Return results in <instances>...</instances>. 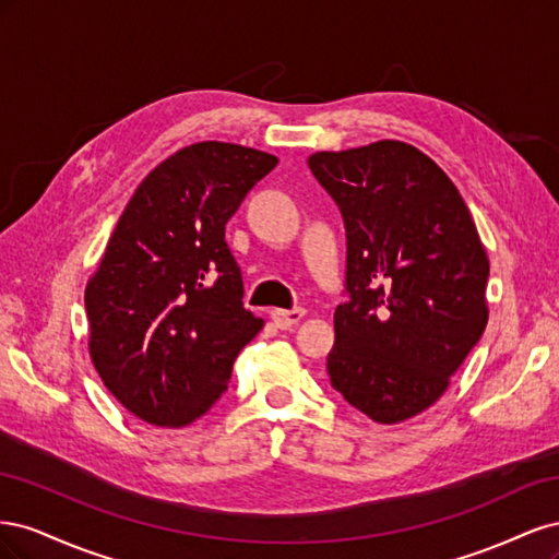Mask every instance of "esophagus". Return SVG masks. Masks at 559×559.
<instances>
[{
	"label": "esophagus",
	"instance_id": "esophagus-1",
	"mask_svg": "<svg viewBox=\"0 0 559 559\" xmlns=\"http://www.w3.org/2000/svg\"><path fill=\"white\" fill-rule=\"evenodd\" d=\"M302 317H306V310H302V308H294V310L275 308V310H270V319L275 321L277 329H292V326L298 324Z\"/></svg>",
	"mask_w": 559,
	"mask_h": 559
}]
</instances>
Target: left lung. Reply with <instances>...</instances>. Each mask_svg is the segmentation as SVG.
<instances>
[{"mask_svg":"<svg viewBox=\"0 0 559 559\" xmlns=\"http://www.w3.org/2000/svg\"><path fill=\"white\" fill-rule=\"evenodd\" d=\"M308 165L347 230L331 384L378 425H399L445 394L480 341L485 245L452 179L408 142L317 151Z\"/></svg>","mask_w":559,"mask_h":559,"instance_id":"1","label":"left lung"}]
</instances>
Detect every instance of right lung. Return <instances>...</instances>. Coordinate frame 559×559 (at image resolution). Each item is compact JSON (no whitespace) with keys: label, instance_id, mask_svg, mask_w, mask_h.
<instances>
[{"label":"right lung","instance_id":"right-lung-1","mask_svg":"<svg viewBox=\"0 0 559 559\" xmlns=\"http://www.w3.org/2000/svg\"><path fill=\"white\" fill-rule=\"evenodd\" d=\"M277 158L230 142L175 151L132 193L86 284L88 352L128 413L189 427L226 392L263 321L242 306L226 224Z\"/></svg>","mask_w":559,"mask_h":559}]
</instances>
